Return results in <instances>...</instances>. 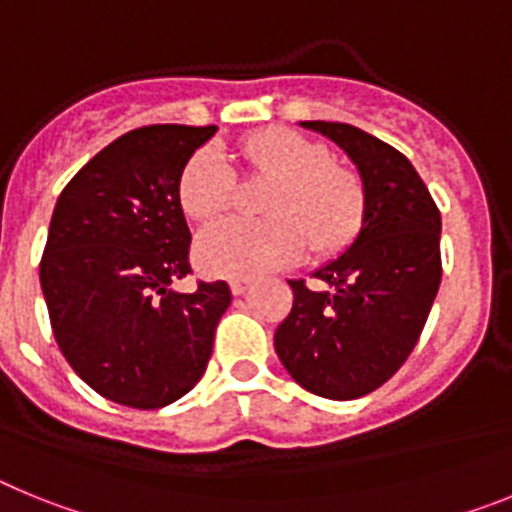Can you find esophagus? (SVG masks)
<instances>
[{
	"label": "esophagus",
	"mask_w": 512,
	"mask_h": 512,
	"mask_svg": "<svg viewBox=\"0 0 512 512\" xmlns=\"http://www.w3.org/2000/svg\"><path fill=\"white\" fill-rule=\"evenodd\" d=\"M251 279H233V282H230V292H233L235 297L238 295H243V292H246L248 287H251Z\"/></svg>",
	"instance_id": "1"
}]
</instances>
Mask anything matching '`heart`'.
I'll list each match as a JSON object with an SVG mask.
<instances>
[{
    "label": "heart",
    "instance_id": "heart-1",
    "mask_svg": "<svg viewBox=\"0 0 512 512\" xmlns=\"http://www.w3.org/2000/svg\"><path fill=\"white\" fill-rule=\"evenodd\" d=\"M248 169L271 176L264 220L228 217L202 230L194 259L210 277L253 279L302 259L307 246L333 253L356 235L364 187L354 171L330 164V151L289 128H266L243 140ZM235 197V169L220 148L194 153L179 176V202L197 223L223 215Z\"/></svg>",
    "mask_w": 512,
    "mask_h": 512
}]
</instances>
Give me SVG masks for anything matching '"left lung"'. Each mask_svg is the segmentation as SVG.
<instances>
[{"instance_id":"1","label":"left lung","mask_w":512,"mask_h":512,"mask_svg":"<svg viewBox=\"0 0 512 512\" xmlns=\"http://www.w3.org/2000/svg\"><path fill=\"white\" fill-rule=\"evenodd\" d=\"M343 148L364 187L361 230L346 251L292 279V310L274 333L279 361L307 392L356 400L382 387L418 343L441 284V212L415 166L346 122L305 120Z\"/></svg>"}]
</instances>
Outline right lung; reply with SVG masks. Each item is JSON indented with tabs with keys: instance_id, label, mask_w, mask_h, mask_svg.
<instances>
[{
	"instance_id": "obj_1",
	"label": "right lung",
	"mask_w": 512,
	"mask_h": 512,
	"mask_svg": "<svg viewBox=\"0 0 512 512\" xmlns=\"http://www.w3.org/2000/svg\"><path fill=\"white\" fill-rule=\"evenodd\" d=\"M215 125H148L102 148L66 184L48 228L40 287L53 336L76 374L107 400L156 410L200 382L225 282L184 295L189 228L179 176Z\"/></svg>"
}]
</instances>
